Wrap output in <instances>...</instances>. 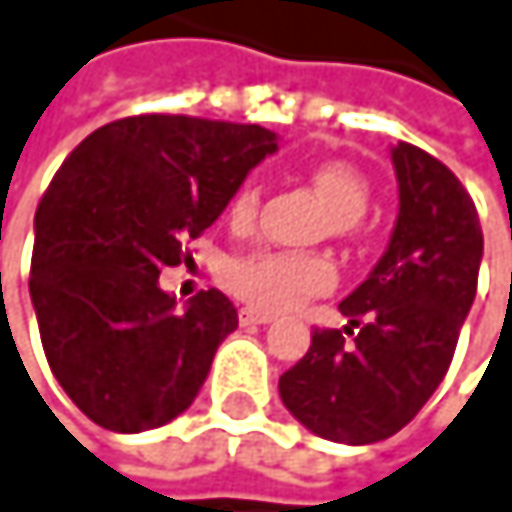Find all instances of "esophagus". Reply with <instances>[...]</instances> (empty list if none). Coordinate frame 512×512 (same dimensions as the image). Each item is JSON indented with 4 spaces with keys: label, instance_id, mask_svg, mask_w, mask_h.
Listing matches in <instances>:
<instances>
[{
    "label": "esophagus",
    "instance_id": "1",
    "mask_svg": "<svg viewBox=\"0 0 512 512\" xmlns=\"http://www.w3.org/2000/svg\"><path fill=\"white\" fill-rule=\"evenodd\" d=\"M239 321H242V324H270L273 315H270V312H261V309L245 306V309H239Z\"/></svg>",
    "mask_w": 512,
    "mask_h": 512
}]
</instances>
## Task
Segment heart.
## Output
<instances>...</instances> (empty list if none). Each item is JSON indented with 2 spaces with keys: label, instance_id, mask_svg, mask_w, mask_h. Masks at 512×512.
<instances>
[{
  "label": "heart",
  "instance_id": "b5f03b06",
  "mask_svg": "<svg viewBox=\"0 0 512 512\" xmlns=\"http://www.w3.org/2000/svg\"><path fill=\"white\" fill-rule=\"evenodd\" d=\"M312 185L331 206V233L346 236L358 227V218L367 212L370 185L361 172L346 163L327 160L312 169ZM258 209V188L242 185L230 200V221L248 224ZM224 288L261 312H282L300 300L321 294L334 285V264L315 251H276L254 248L230 258L221 270Z\"/></svg>",
  "mask_w": 512,
  "mask_h": 512
}]
</instances>
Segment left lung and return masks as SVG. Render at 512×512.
<instances>
[{
    "instance_id": "left-lung-1",
    "label": "left lung",
    "mask_w": 512,
    "mask_h": 512,
    "mask_svg": "<svg viewBox=\"0 0 512 512\" xmlns=\"http://www.w3.org/2000/svg\"><path fill=\"white\" fill-rule=\"evenodd\" d=\"M391 163L397 221L373 273L340 303L349 324L315 331L309 352L279 379L282 404L303 428L349 446L397 434L428 404L483 261L477 206L461 181L410 142L391 148Z\"/></svg>"
}]
</instances>
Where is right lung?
I'll use <instances>...</instances> for the list:
<instances>
[{"mask_svg":"<svg viewBox=\"0 0 512 512\" xmlns=\"http://www.w3.org/2000/svg\"><path fill=\"white\" fill-rule=\"evenodd\" d=\"M276 148L258 124L139 115L63 160L35 212L29 297L48 364L87 419L139 434L194 404L239 315L215 288L178 309L160 270Z\"/></svg>","mask_w":512,"mask_h":512,"instance_id":"obj_1","label":"right lung"}]
</instances>
